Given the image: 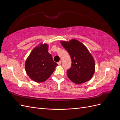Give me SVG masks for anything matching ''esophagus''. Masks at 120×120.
<instances>
[{"instance_id": "34e87169", "label": "esophagus", "mask_w": 120, "mask_h": 120, "mask_svg": "<svg viewBox=\"0 0 120 120\" xmlns=\"http://www.w3.org/2000/svg\"><path fill=\"white\" fill-rule=\"evenodd\" d=\"M57 64H58L59 65H60L61 64V61H59V62L57 63Z\"/></svg>"}]
</instances>
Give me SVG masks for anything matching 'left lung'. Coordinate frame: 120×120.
I'll return each mask as SVG.
<instances>
[{
  "label": "left lung",
  "instance_id": "left-lung-1",
  "mask_svg": "<svg viewBox=\"0 0 120 120\" xmlns=\"http://www.w3.org/2000/svg\"><path fill=\"white\" fill-rule=\"evenodd\" d=\"M60 43L70 54L71 67L67 71L68 77L73 82L81 84L92 79L95 71V62L86 46L78 40L61 41Z\"/></svg>",
  "mask_w": 120,
  "mask_h": 120
}]
</instances>
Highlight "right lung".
Listing matches in <instances>:
<instances>
[{
  "mask_svg": "<svg viewBox=\"0 0 120 120\" xmlns=\"http://www.w3.org/2000/svg\"><path fill=\"white\" fill-rule=\"evenodd\" d=\"M48 48L46 43H40L32 50L25 62L27 75L35 82L46 81L58 65L53 61Z\"/></svg>",
  "mask_w": 120,
  "mask_h": 120,
  "instance_id": "1",
  "label": "right lung"
}]
</instances>
